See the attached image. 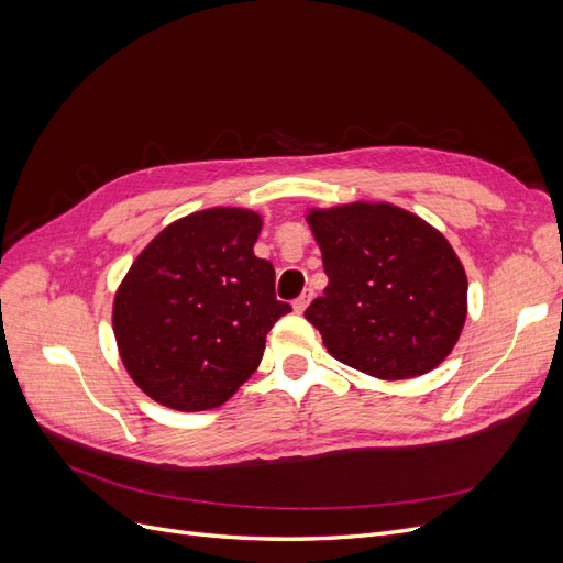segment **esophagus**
Here are the masks:
<instances>
[{
    "instance_id": "esophagus-1",
    "label": "esophagus",
    "mask_w": 563,
    "mask_h": 563,
    "mask_svg": "<svg viewBox=\"0 0 563 563\" xmlns=\"http://www.w3.org/2000/svg\"><path fill=\"white\" fill-rule=\"evenodd\" d=\"M310 298H312V291H302L296 300H294V310L300 314V312H305V308H308L310 305Z\"/></svg>"
}]
</instances>
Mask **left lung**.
<instances>
[{"label":"left lung","mask_w":563,"mask_h":563,"mask_svg":"<svg viewBox=\"0 0 563 563\" xmlns=\"http://www.w3.org/2000/svg\"><path fill=\"white\" fill-rule=\"evenodd\" d=\"M308 220L329 286L305 319L335 360L385 380L444 362L467 314L465 269L444 234L391 203H347Z\"/></svg>","instance_id":"left-lung-1"}]
</instances>
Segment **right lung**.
Here are the masks:
<instances>
[{
    "label": "right lung",
    "mask_w": 563,
    "mask_h": 563,
    "mask_svg": "<svg viewBox=\"0 0 563 563\" xmlns=\"http://www.w3.org/2000/svg\"><path fill=\"white\" fill-rule=\"evenodd\" d=\"M261 216L207 209L162 230L114 296L119 354L145 395L176 411L225 404L258 368L291 305L253 253Z\"/></svg>",
    "instance_id": "right-lung-1"
}]
</instances>
